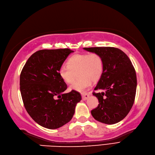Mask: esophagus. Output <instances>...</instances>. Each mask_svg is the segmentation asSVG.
Masks as SVG:
<instances>
[{
  "mask_svg": "<svg viewBox=\"0 0 155 155\" xmlns=\"http://www.w3.org/2000/svg\"><path fill=\"white\" fill-rule=\"evenodd\" d=\"M90 96L89 94L88 93H83L82 94V100H86L87 99H88Z\"/></svg>",
  "mask_w": 155,
  "mask_h": 155,
  "instance_id": "1",
  "label": "esophagus"
}]
</instances>
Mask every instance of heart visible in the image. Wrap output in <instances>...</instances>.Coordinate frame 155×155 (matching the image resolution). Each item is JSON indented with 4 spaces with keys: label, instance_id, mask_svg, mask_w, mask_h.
<instances>
[{
    "label": "heart",
    "instance_id": "b5f03b06",
    "mask_svg": "<svg viewBox=\"0 0 155 155\" xmlns=\"http://www.w3.org/2000/svg\"><path fill=\"white\" fill-rule=\"evenodd\" d=\"M104 59L97 53L79 54L71 56L67 61V67L61 66L59 74L65 83L71 84L77 77L79 78L71 86L78 92H84L93 82L100 80L104 72Z\"/></svg>",
    "mask_w": 155,
    "mask_h": 155
}]
</instances>
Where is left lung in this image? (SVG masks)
Listing matches in <instances>:
<instances>
[{
    "mask_svg": "<svg viewBox=\"0 0 155 155\" xmlns=\"http://www.w3.org/2000/svg\"><path fill=\"white\" fill-rule=\"evenodd\" d=\"M84 49L97 53L104 59V72L94 90L104 92L93 95L100 104L91 110L96 120L107 124L124 119L132 109L137 88L136 70L124 51L114 47H91Z\"/></svg>",
    "mask_w": 155,
    "mask_h": 155,
    "instance_id": "left-lung-1",
    "label": "left lung"
}]
</instances>
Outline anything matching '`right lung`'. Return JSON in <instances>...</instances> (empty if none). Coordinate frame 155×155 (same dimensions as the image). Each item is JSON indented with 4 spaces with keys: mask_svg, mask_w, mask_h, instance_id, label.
I'll return each instance as SVG.
<instances>
[{
    "mask_svg": "<svg viewBox=\"0 0 155 155\" xmlns=\"http://www.w3.org/2000/svg\"><path fill=\"white\" fill-rule=\"evenodd\" d=\"M71 52L69 48L38 50L21 70L19 85L23 105L30 117L45 128L56 129L69 122L82 100L76 90L63 94L67 86L59 74Z\"/></svg>",
    "mask_w": 155,
    "mask_h": 155,
    "instance_id": "add662e5",
    "label": "right lung"
}]
</instances>
